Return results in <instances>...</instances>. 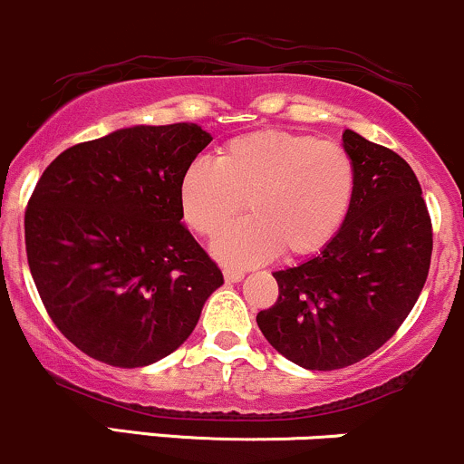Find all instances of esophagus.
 <instances>
[{
    "label": "esophagus",
    "mask_w": 464,
    "mask_h": 464,
    "mask_svg": "<svg viewBox=\"0 0 464 464\" xmlns=\"http://www.w3.org/2000/svg\"><path fill=\"white\" fill-rule=\"evenodd\" d=\"M223 276H226L227 283H238V281H243L246 272H241V270H223Z\"/></svg>",
    "instance_id": "esophagus-1"
}]
</instances>
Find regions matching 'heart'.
<instances>
[{
	"label": "heart",
	"mask_w": 464,
	"mask_h": 464,
	"mask_svg": "<svg viewBox=\"0 0 464 464\" xmlns=\"http://www.w3.org/2000/svg\"><path fill=\"white\" fill-rule=\"evenodd\" d=\"M356 174L343 148L310 134L261 130L232 139L217 161L197 159L179 181V208L201 237L221 234L243 210L252 217L214 241L232 267L307 256L327 246L350 212Z\"/></svg>",
	"instance_id": "heart-1"
}]
</instances>
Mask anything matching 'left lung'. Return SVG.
<instances>
[{
  "instance_id": "1",
  "label": "left lung",
  "mask_w": 464,
  "mask_h": 464,
  "mask_svg": "<svg viewBox=\"0 0 464 464\" xmlns=\"http://www.w3.org/2000/svg\"><path fill=\"white\" fill-rule=\"evenodd\" d=\"M356 188L321 254L274 272L278 298L256 314L263 336L305 370L332 372L370 356L416 305L431 261V218L410 163L343 132Z\"/></svg>"
}]
</instances>
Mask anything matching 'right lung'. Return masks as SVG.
<instances>
[{
  "instance_id": "obj_1",
  "label": "right lung",
  "mask_w": 464,
  "mask_h": 464,
  "mask_svg": "<svg viewBox=\"0 0 464 464\" xmlns=\"http://www.w3.org/2000/svg\"><path fill=\"white\" fill-rule=\"evenodd\" d=\"M210 141L197 123L121 128L63 150L34 186L28 267L54 325L91 358L161 361L223 285L179 208V181Z\"/></svg>"
}]
</instances>
